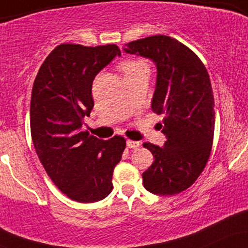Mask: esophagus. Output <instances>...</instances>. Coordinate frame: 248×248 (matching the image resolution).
Returning <instances> with one entry per match:
<instances>
[{
	"label": "esophagus",
	"instance_id": "1",
	"mask_svg": "<svg viewBox=\"0 0 248 248\" xmlns=\"http://www.w3.org/2000/svg\"><path fill=\"white\" fill-rule=\"evenodd\" d=\"M127 147L132 148V149H136V148L140 147V143L138 141H132V140H127Z\"/></svg>",
	"mask_w": 248,
	"mask_h": 248
}]
</instances>
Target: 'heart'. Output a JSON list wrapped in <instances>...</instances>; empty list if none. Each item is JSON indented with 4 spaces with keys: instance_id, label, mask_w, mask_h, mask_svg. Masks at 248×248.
Wrapping results in <instances>:
<instances>
[{
    "instance_id": "heart-1",
    "label": "heart",
    "mask_w": 248,
    "mask_h": 248,
    "mask_svg": "<svg viewBox=\"0 0 248 248\" xmlns=\"http://www.w3.org/2000/svg\"><path fill=\"white\" fill-rule=\"evenodd\" d=\"M119 69L121 70L124 77L140 72L149 73V65L142 59H126L119 64Z\"/></svg>"
}]
</instances>
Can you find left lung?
Here are the masks:
<instances>
[{"mask_svg": "<svg viewBox=\"0 0 248 248\" xmlns=\"http://www.w3.org/2000/svg\"><path fill=\"white\" fill-rule=\"evenodd\" d=\"M124 46L127 53L155 62L152 109L164 115V147L143 143L155 158L142 173L143 186L155 195H176L195 183L211 154L215 99L209 73L193 51L169 36L146 37Z\"/></svg>", "mask_w": 248, "mask_h": 248, "instance_id": "obj_1", "label": "left lung"}]
</instances>
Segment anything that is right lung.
Instances as JSON below:
<instances>
[{
	"label": "right lung",
	"mask_w": 248,
	"mask_h": 248,
	"mask_svg": "<svg viewBox=\"0 0 248 248\" xmlns=\"http://www.w3.org/2000/svg\"><path fill=\"white\" fill-rule=\"evenodd\" d=\"M121 51L115 44H61L39 67L30 102V128L39 161L51 181L67 197L93 203L109 195L113 170L126 140H100L82 132L94 106L95 76Z\"/></svg>",
	"instance_id": "right-lung-1"
}]
</instances>
